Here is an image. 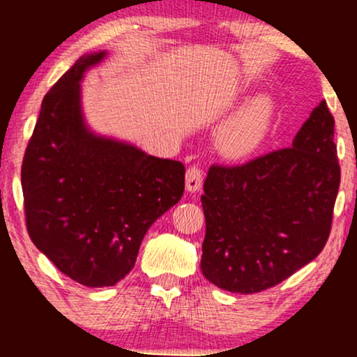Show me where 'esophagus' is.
Wrapping results in <instances>:
<instances>
[{
  "label": "esophagus",
  "instance_id": "34e87169",
  "mask_svg": "<svg viewBox=\"0 0 357 357\" xmlns=\"http://www.w3.org/2000/svg\"><path fill=\"white\" fill-rule=\"evenodd\" d=\"M203 183V173L199 167L191 166L190 169L186 171V190L190 192H196L199 191Z\"/></svg>",
  "mask_w": 357,
  "mask_h": 357
}]
</instances>
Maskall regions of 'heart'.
<instances>
[{"label":"heart","instance_id":"b5f03b06","mask_svg":"<svg viewBox=\"0 0 357 357\" xmlns=\"http://www.w3.org/2000/svg\"><path fill=\"white\" fill-rule=\"evenodd\" d=\"M275 116L272 97L257 96L231 114L218 130V147L233 159L247 158L260 147Z\"/></svg>","mask_w":357,"mask_h":357}]
</instances>
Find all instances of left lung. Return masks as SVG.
I'll return each mask as SVG.
<instances>
[{
  "label": "left lung",
  "mask_w": 357,
  "mask_h": 357,
  "mask_svg": "<svg viewBox=\"0 0 357 357\" xmlns=\"http://www.w3.org/2000/svg\"><path fill=\"white\" fill-rule=\"evenodd\" d=\"M339 183L334 117L326 100L292 147L241 166H211L202 196L203 275L235 294L284 282L322 252Z\"/></svg>",
  "instance_id": "obj_1"
}]
</instances>
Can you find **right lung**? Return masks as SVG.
Instances as JSON below:
<instances>
[{
    "label": "right lung",
    "mask_w": 357,
    "mask_h": 357,
    "mask_svg": "<svg viewBox=\"0 0 357 357\" xmlns=\"http://www.w3.org/2000/svg\"><path fill=\"white\" fill-rule=\"evenodd\" d=\"M105 56L82 55L45 96L22 166L28 235L85 287L122 280L146 231L184 191L183 162L90 130L80 82Z\"/></svg>",
    "instance_id": "right-lung-1"
}]
</instances>
